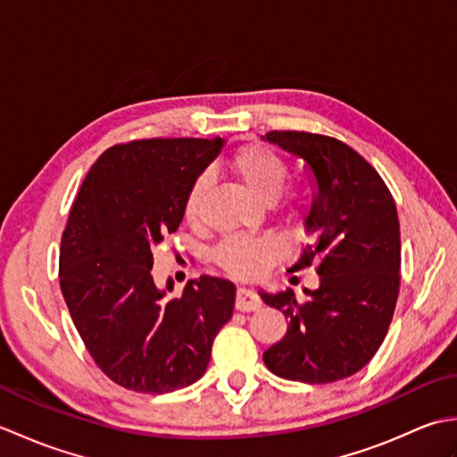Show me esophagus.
<instances>
[{"label":"esophagus","mask_w":457,"mask_h":457,"mask_svg":"<svg viewBox=\"0 0 457 457\" xmlns=\"http://www.w3.org/2000/svg\"><path fill=\"white\" fill-rule=\"evenodd\" d=\"M236 308L241 310V312H251V310L261 308V298L255 295L253 288L241 287V288H237Z\"/></svg>","instance_id":"34e87169"}]
</instances>
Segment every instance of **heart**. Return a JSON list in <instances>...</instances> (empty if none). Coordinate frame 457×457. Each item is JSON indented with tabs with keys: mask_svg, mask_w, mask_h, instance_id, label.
Instances as JSON below:
<instances>
[{
	"mask_svg": "<svg viewBox=\"0 0 457 457\" xmlns=\"http://www.w3.org/2000/svg\"><path fill=\"white\" fill-rule=\"evenodd\" d=\"M231 169L245 184L249 192L259 198H273L283 188L287 180V164L283 159L261 145H247L241 147L234 159ZM210 187V177L202 172L190 184L187 200H184V213L188 220H196L202 206V198ZM287 251L285 241L273 236H228L216 247V261L239 277H257L270 267L275 259L283 257Z\"/></svg>",
	"mask_w": 457,
	"mask_h": 457,
	"instance_id": "b5f03b06",
	"label": "heart"
}]
</instances>
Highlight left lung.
<instances>
[{"label":"left lung","instance_id":"8db88e82","mask_svg":"<svg viewBox=\"0 0 457 457\" xmlns=\"http://www.w3.org/2000/svg\"><path fill=\"white\" fill-rule=\"evenodd\" d=\"M304 161L312 204L310 241L290 270L318 267V288L267 293L288 318L285 337L263 353L270 373L300 383H332L363 369L381 347L401 285V226L383 179L345 143L304 131L261 137Z\"/></svg>","mask_w":457,"mask_h":457}]
</instances>
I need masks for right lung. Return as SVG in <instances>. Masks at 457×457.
Instances as JSON below:
<instances>
[{"instance_id": "right-lung-1", "label": "right lung", "mask_w": 457, "mask_h": 457, "mask_svg": "<svg viewBox=\"0 0 457 457\" xmlns=\"http://www.w3.org/2000/svg\"><path fill=\"white\" fill-rule=\"evenodd\" d=\"M226 139H147L105 151L86 174L61 245V288L96 365L135 393L162 395L196 383L213 337L234 314L236 287L153 278V249L177 231L194 179Z\"/></svg>"}]
</instances>
